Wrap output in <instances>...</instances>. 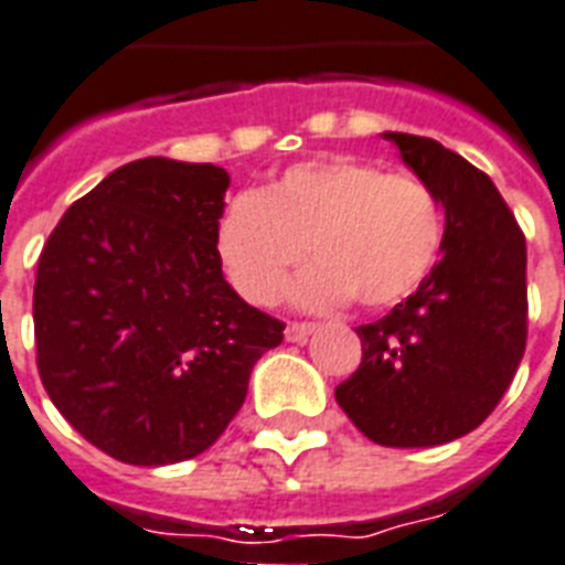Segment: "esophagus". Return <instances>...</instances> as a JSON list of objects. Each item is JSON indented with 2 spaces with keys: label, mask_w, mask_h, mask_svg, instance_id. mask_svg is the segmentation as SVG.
<instances>
[{
  "label": "esophagus",
  "mask_w": 565,
  "mask_h": 565,
  "mask_svg": "<svg viewBox=\"0 0 565 565\" xmlns=\"http://www.w3.org/2000/svg\"><path fill=\"white\" fill-rule=\"evenodd\" d=\"M315 332V323H288L286 327V341H291V344H303L306 338Z\"/></svg>",
  "instance_id": "esophagus-1"
}]
</instances>
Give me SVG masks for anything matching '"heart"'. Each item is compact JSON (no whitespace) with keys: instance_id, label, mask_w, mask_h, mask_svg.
<instances>
[{"instance_id":"1","label":"heart","mask_w":565,"mask_h":565,"mask_svg":"<svg viewBox=\"0 0 565 565\" xmlns=\"http://www.w3.org/2000/svg\"><path fill=\"white\" fill-rule=\"evenodd\" d=\"M444 204L417 174H387L350 154L297 162L256 192L230 198L215 221V254L247 303H274L291 288L303 309H335L355 297L387 309L417 291L444 247Z\"/></svg>"}]
</instances>
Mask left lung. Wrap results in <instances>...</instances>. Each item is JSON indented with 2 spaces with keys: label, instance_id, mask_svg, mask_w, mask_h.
<instances>
[{
  "label": "left lung",
  "instance_id": "left-lung-1",
  "mask_svg": "<svg viewBox=\"0 0 565 565\" xmlns=\"http://www.w3.org/2000/svg\"><path fill=\"white\" fill-rule=\"evenodd\" d=\"M446 210L440 259L385 318L359 327L338 405L379 446L449 444L499 405L527 341L525 236L484 171L414 134H382Z\"/></svg>",
  "mask_w": 565,
  "mask_h": 565
}]
</instances>
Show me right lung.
Returning a JSON list of instances; mask_svg holds the SVG:
<instances>
[{"instance_id": "right-lung-1", "label": "right lung", "mask_w": 565, "mask_h": 565, "mask_svg": "<svg viewBox=\"0 0 565 565\" xmlns=\"http://www.w3.org/2000/svg\"><path fill=\"white\" fill-rule=\"evenodd\" d=\"M230 174L146 157L63 212L38 262L49 399L102 452L166 467L210 449L286 323L247 306L215 254Z\"/></svg>"}]
</instances>
